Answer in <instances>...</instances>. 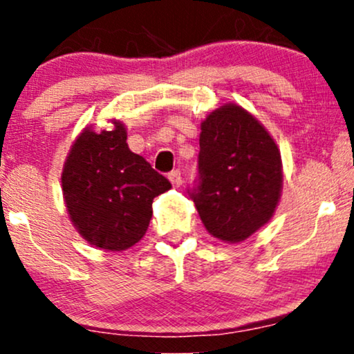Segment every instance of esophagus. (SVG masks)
Returning <instances> with one entry per match:
<instances>
[{"label":"esophagus","mask_w":354,"mask_h":354,"mask_svg":"<svg viewBox=\"0 0 354 354\" xmlns=\"http://www.w3.org/2000/svg\"><path fill=\"white\" fill-rule=\"evenodd\" d=\"M168 178H169V181L173 183V186H180L181 181H183L180 169H173V171L168 174Z\"/></svg>","instance_id":"1"}]
</instances>
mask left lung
Instances as JSON below:
<instances>
[{
    "instance_id": "obj_1",
    "label": "left lung",
    "mask_w": 354,
    "mask_h": 354,
    "mask_svg": "<svg viewBox=\"0 0 354 354\" xmlns=\"http://www.w3.org/2000/svg\"><path fill=\"white\" fill-rule=\"evenodd\" d=\"M281 186V154L256 118L225 104L203 121L198 180L188 193L214 238L251 236L273 216Z\"/></svg>"
}]
</instances>
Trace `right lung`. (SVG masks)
<instances>
[{"label": "right lung", "mask_w": 354, "mask_h": 354, "mask_svg": "<svg viewBox=\"0 0 354 354\" xmlns=\"http://www.w3.org/2000/svg\"><path fill=\"white\" fill-rule=\"evenodd\" d=\"M63 196L73 225L88 243L108 251L128 250L145 236L153 200L171 188L163 174L126 143L124 126L86 128L63 168Z\"/></svg>", "instance_id": "obj_1"}]
</instances>
